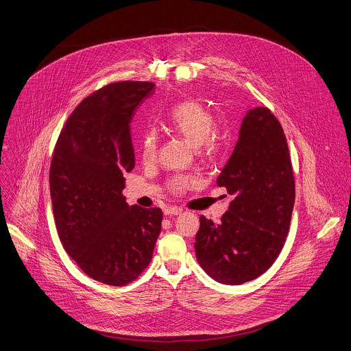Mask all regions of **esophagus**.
<instances>
[{"mask_svg":"<svg viewBox=\"0 0 351 351\" xmlns=\"http://www.w3.org/2000/svg\"><path fill=\"white\" fill-rule=\"evenodd\" d=\"M180 213H182V208H179V207H165L164 208L165 215H178Z\"/></svg>","mask_w":351,"mask_h":351,"instance_id":"1","label":"esophagus"}]
</instances>
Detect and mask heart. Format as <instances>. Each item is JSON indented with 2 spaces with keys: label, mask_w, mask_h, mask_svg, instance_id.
<instances>
[{
  "label": "heart",
  "mask_w": 351,
  "mask_h": 351,
  "mask_svg": "<svg viewBox=\"0 0 351 351\" xmlns=\"http://www.w3.org/2000/svg\"><path fill=\"white\" fill-rule=\"evenodd\" d=\"M215 119L213 113L200 102L184 101L169 112L165 127L167 129L184 138L193 147L207 155L215 154L221 148V138L213 130ZM158 149V134L148 129L144 132L140 141V152L144 162H152L156 156ZM195 182L192 176H176L169 182V189L175 193H182Z\"/></svg>",
  "instance_id": "obj_1"
}]
</instances>
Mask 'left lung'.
I'll return each mask as SVG.
<instances>
[{
	"mask_svg": "<svg viewBox=\"0 0 351 351\" xmlns=\"http://www.w3.org/2000/svg\"><path fill=\"white\" fill-rule=\"evenodd\" d=\"M217 184L232 199L218 224L200 217L196 258L215 281L238 285L274 263L289 235L295 200L289 145L267 108L246 112Z\"/></svg>",
	"mask_w": 351,
	"mask_h": 351,
	"instance_id": "1",
	"label": "left lung"
}]
</instances>
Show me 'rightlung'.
Returning <instances> with one entry per match:
<instances>
[{
  "instance_id": "right-lung-1",
  "label": "right lung",
  "mask_w": 351,
  "mask_h": 351,
  "mask_svg": "<svg viewBox=\"0 0 351 351\" xmlns=\"http://www.w3.org/2000/svg\"><path fill=\"white\" fill-rule=\"evenodd\" d=\"M155 90L123 81L84 99L61 130L50 167V196L60 241L90 278L121 287L149 265L161 208L129 206L121 190L134 168L130 123Z\"/></svg>"
}]
</instances>
